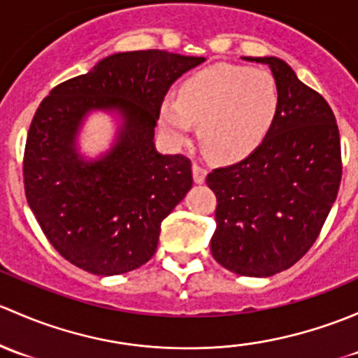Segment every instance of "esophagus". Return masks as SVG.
Instances as JSON below:
<instances>
[{
  "label": "esophagus",
  "instance_id": "1",
  "mask_svg": "<svg viewBox=\"0 0 358 358\" xmlns=\"http://www.w3.org/2000/svg\"><path fill=\"white\" fill-rule=\"evenodd\" d=\"M205 178H206V169L201 167V165L198 164H193V179L196 184H201L205 182Z\"/></svg>",
  "mask_w": 358,
  "mask_h": 358
}]
</instances>
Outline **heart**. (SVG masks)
<instances>
[{
	"label": "heart",
	"mask_w": 358,
	"mask_h": 358,
	"mask_svg": "<svg viewBox=\"0 0 358 358\" xmlns=\"http://www.w3.org/2000/svg\"><path fill=\"white\" fill-rule=\"evenodd\" d=\"M281 96L265 69L217 64L182 83L179 98L160 101V125L172 143H184L198 122L201 148L220 162L248 157L278 119Z\"/></svg>",
	"instance_id": "1"
}]
</instances>
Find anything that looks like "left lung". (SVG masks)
<instances>
[{
    "instance_id": "obj_1",
    "label": "left lung",
    "mask_w": 358,
    "mask_h": 358,
    "mask_svg": "<svg viewBox=\"0 0 358 358\" xmlns=\"http://www.w3.org/2000/svg\"><path fill=\"white\" fill-rule=\"evenodd\" d=\"M243 60L268 65L281 106L255 152L206 176L217 196L210 252L234 274L268 278L308 252L336 201L340 131L326 99L305 86L285 60Z\"/></svg>"
}]
</instances>
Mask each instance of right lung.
<instances>
[{
  "label": "right lung",
  "instance_id": "1",
  "mask_svg": "<svg viewBox=\"0 0 358 358\" xmlns=\"http://www.w3.org/2000/svg\"><path fill=\"white\" fill-rule=\"evenodd\" d=\"M203 62L164 50L113 53L43 99L25 143V196L70 264L117 275L155 255L162 220L193 186L191 162L155 146L158 108L169 87ZM94 113L113 119L114 138L91 157L80 138Z\"/></svg>",
  "mask_w": 358,
  "mask_h": 358
}]
</instances>
